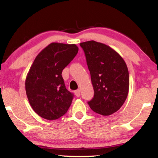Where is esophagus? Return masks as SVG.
<instances>
[{
	"label": "esophagus",
	"instance_id": "1",
	"mask_svg": "<svg viewBox=\"0 0 158 158\" xmlns=\"http://www.w3.org/2000/svg\"><path fill=\"white\" fill-rule=\"evenodd\" d=\"M74 94H75V95L77 96V98H79L80 96V90H77L74 91Z\"/></svg>",
	"mask_w": 158,
	"mask_h": 158
}]
</instances>
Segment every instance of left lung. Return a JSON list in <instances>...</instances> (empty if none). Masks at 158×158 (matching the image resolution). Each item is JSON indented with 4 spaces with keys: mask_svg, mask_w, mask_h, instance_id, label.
Wrapping results in <instances>:
<instances>
[{
    "mask_svg": "<svg viewBox=\"0 0 158 158\" xmlns=\"http://www.w3.org/2000/svg\"><path fill=\"white\" fill-rule=\"evenodd\" d=\"M85 53L94 89L88 102L95 113L109 116L123 105L129 91V73L126 63L116 51L95 41L80 43Z\"/></svg>",
    "mask_w": 158,
    "mask_h": 158,
    "instance_id": "1",
    "label": "left lung"
}]
</instances>
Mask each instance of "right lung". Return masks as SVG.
<instances>
[{
    "label": "right lung",
    "mask_w": 158,
    "mask_h": 158,
    "mask_svg": "<svg viewBox=\"0 0 158 158\" xmlns=\"http://www.w3.org/2000/svg\"><path fill=\"white\" fill-rule=\"evenodd\" d=\"M78 51L74 44L53 42L37 56L29 69L26 95L31 107L43 118H59L70 106L74 95L65 88L61 74Z\"/></svg>",
    "instance_id": "add662e5"
}]
</instances>
